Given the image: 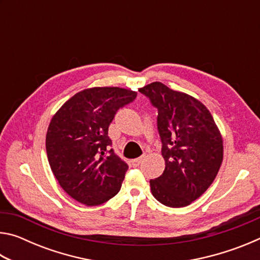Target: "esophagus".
<instances>
[{
    "label": "esophagus",
    "instance_id": "obj_1",
    "mask_svg": "<svg viewBox=\"0 0 260 260\" xmlns=\"http://www.w3.org/2000/svg\"><path fill=\"white\" fill-rule=\"evenodd\" d=\"M142 159H143V157H139V158H135V159H132L131 162L133 166H139L140 162L142 161Z\"/></svg>",
    "mask_w": 260,
    "mask_h": 260
}]
</instances>
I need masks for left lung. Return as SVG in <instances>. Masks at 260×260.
I'll list each match as a JSON object with an SVG mask.
<instances>
[{"instance_id":"left-lung-1","label":"left lung","mask_w":260,"mask_h":260,"mask_svg":"<svg viewBox=\"0 0 260 260\" xmlns=\"http://www.w3.org/2000/svg\"><path fill=\"white\" fill-rule=\"evenodd\" d=\"M158 110L165 170L150 180L151 192L161 204L183 208L202 196L217 177L222 162V138L213 117L192 96L161 82L140 88Z\"/></svg>"}]
</instances>
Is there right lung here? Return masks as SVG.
Wrapping results in <instances>:
<instances>
[{
    "instance_id": "right-lung-1",
    "label": "right lung",
    "mask_w": 260,
    "mask_h": 260,
    "mask_svg": "<svg viewBox=\"0 0 260 260\" xmlns=\"http://www.w3.org/2000/svg\"><path fill=\"white\" fill-rule=\"evenodd\" d=\"M136 99L119 87L81 90L55 113L48 127V161L60 187L79 203L96 206L120 190L128 165L110 149L109 126Z\"/></svg>"
}]
</instances>
